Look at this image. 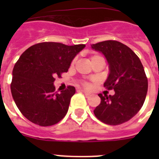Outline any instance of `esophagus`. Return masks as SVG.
<instances>
[{"label":"esophagus","mask_w":159,"mask_h":159,"mask_svg":"<svg viewBox=\"0 0 159 159\" xmlns=\"http://www.w3.org/2000/svg\"><path fill=\"white\" fill-rule=\"evenodd\" d=\"M82 92H84V94H85V95H86V96H87V97H88V96H89V95H91V94H90V93H89V92H85V91H82Z\"/></svg>","instance_id":"esophagus-1"}]
</instances>
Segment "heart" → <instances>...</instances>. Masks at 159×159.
Returning <instances> with one entry per match:
<instances>
[{
    "instance_id": "obj_1",
    "label": "heart",
    "mask_w": 159,
    "mask_h": 159,
    "mask_svg": "<svg viewBox=\"0 0 159 159\" xmlns=\"http://www.w3.org/2000/svg\"><path fill=\"white\" fill-rule=\"evenodd\" d=\"M95 57H98V56H97V55H95V56H92V57H91V58H90V60H92V59L95 58ZM73 63H74V61H73V62H72V64H73ZM83 85H84V86L85 87V88H91V84H90V83H88V82H85V81H84V82H83Z\"/></svg>"
}]
</instances>
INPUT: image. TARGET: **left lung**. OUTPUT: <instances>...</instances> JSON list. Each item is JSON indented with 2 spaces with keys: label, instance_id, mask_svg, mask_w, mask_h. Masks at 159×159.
I'll return each instance as SVG.
<instances>
[{
  "label": "left lung",
  "instance_id": "left-lung-1",
  "mask_svg": "<svg viewBox=\"0 0 159 159\" xmlns=\"http://www.w3.org/2000/svg\"><path fill=\"white\" fill-rule=\"evenodd\" d=\"M92 48L106 57L110 73L103 86L115 91L114 95H98L101 102L94 114L106 124H122L134 117L145 101L148 80L143 66L130 48L116 40L99 42Z\"/></svg>",
  "mask_w": 159,
  "mask_h": 159
}]
</instances>
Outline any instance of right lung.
<instances>
[{
    "instance_id": "1",
    "label": "right lung",
    "mask_w": 159,
    "mask_h": 159,
    "mask_svg": "<svg viewBox=\"0 0 159 159\" xmlns=\"http://www.w3.org/2000/svg\"><path fill=\"white\" fill-rule=\"evenodd\" d=\"M85 44L65 45L43 42L31 46L20 57L12 70L10 88L21 114L41 127L57 124L66 116L75 88L55 92L56 77L67 72L74 57Z\"/></svg>"
}]
</instances>
